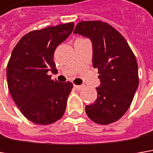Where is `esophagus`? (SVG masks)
<instances>
[{
    "mask_svg": "<svg viewBox=\"0 0 153 153\" xmlns=\"http://www.w3.org/2000/svg\"><path fill=\"white\" fill-rule=\"evenodd\" d=\"M74 88L76 90H81L83 88V85H74Z\"/></svg>",
    "mask_w": 153,
    "mask_h": 153,
    "instance_id": "esophagus-1",
    "label": "esophagus"
}]
</instances>
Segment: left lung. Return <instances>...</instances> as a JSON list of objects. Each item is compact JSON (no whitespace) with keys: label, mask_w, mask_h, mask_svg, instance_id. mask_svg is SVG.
Here are the masks:
<instances>
[{"label":"left lung","mask_w":153,"mask_h":153,"mask_svg":"<svg viewBox=\"0 0 153 153\" xmlns=\"http://www.w3.org/2000/svg\"><path fill=\"white\" fill-rule=\"evenodd\" d=\"M74 33L91 40L93 67L100 74L97 100L85 105V112L97 124L117 121L130 107L139 86L136 57L125 38L107 23L80 22Z\"/></svg>","instance_id":"1"}]
</instances>
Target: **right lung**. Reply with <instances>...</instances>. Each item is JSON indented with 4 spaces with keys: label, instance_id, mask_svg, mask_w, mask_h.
<instances>
[{
    "label": "right lung",
    "instance_id": "obj_1",
    "mask_svg": "<svg viewBox=\"0 0 153 153\" xmlns=\"http://www.w3.org/2000/svg\"><path fill=\"white\" fill-rule=\"evenodd\" d=\"M74 27L70 22L29 32L12 52L7 67L8 90L22 113L34 124H53L66 111L73 84L51 79L48 72H57L54 51Z\"/></svg>",
    "mask_w": 153,
    "mask_h": 153
}]
</instances>
